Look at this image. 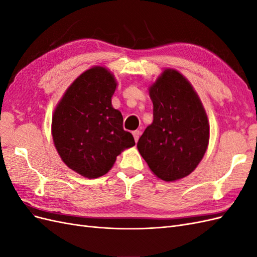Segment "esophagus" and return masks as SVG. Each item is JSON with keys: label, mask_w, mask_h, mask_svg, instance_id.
<instances>
[{"label": "esophagus", "mask_w": 257, "mask_h": 257, "mask_svg": "<svg viewBox=\"0 0 257 257\" xmlns=\"http://www.w3.org/2000/svg\"><path fill=\"white\" fill-rule=\"evenodd\" d=\"M133 136H134L135 142L137 143V142H138V138H139V136H141V132H139V131H134V132H133Z\"/></svg>", "instance_id": "esophagus-1"}]
</instances>
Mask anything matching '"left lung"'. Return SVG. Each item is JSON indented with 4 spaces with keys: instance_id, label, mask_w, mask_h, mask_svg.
Masks as SVG:
<instances>
[{
    "instance_id": "obj_1",
    "label": "left lung",
    "mask_w": 257,
    "mask_h": 257,
    "mask_svg": "<svg viewBox=\"0 0 257 257\" xmlns=\"http://www.w3.org/2000/svg\"><path fill=\"white\" fill-rule=\"evenodd\" d=\"M153 122L137 143L151 172L173 182L189 176L203 160L210 126L203 103L185 77L165 68L149 88Z\"/></svg>"
}]
</instances>
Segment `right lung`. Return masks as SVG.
<instances>
[{"mask_svg":"<svg viewBox=\"0 0 257 257\" xmlns=\"http://www.w3.org/2000/svg\"><path fill=\"white\" fill-rule=\"evenodd\" d=\"M116 85L106 67L93 66L73 81L53 111L54 147L65 165L82 177L104 176L123 150L135 146L111 104Z\"/></svg>","mask_w":257,"mask_h":257,"instance_id":"obj_1","label":"right lung"}]
</instances>
